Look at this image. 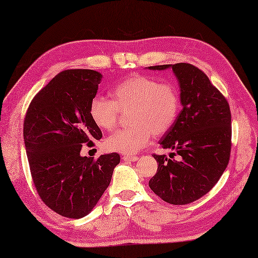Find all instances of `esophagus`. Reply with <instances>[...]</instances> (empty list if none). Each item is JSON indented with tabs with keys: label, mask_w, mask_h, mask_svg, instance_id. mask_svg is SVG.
<instances>
[{
	"label": "esophagus",
	"mask_w": 258,
	"mask_h": 258,
	"mask_svg": "<svg viewBox=\"0 0 258 258\" xmlns=\"http://www.w3.org/2000/svg\"><path fill=\"white\" fill-rule=\"evenodd\" d=\"M123 161L125 162H135L139 160L138 156H134V155H123Z\"/></svg>",
	"instance_id": "1"
}]
</instances>
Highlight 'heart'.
<instances>
[{"label": "heart", "instance_id": "obj_1", "mask_svg": "<svg viewBox=\"0 0 258 258\" xmlns=\"http://www.w3.org/2000/svg\"><path fill=\"white\" fill-rule=\"evenodd\" d=\"M112 100L95 96L90 105L93 122L112 132L117 127L120 113H127L130 127L118 131L105 142L107 150L135 154L150 143L152 136L166 134L176 122L180 108L177 87L160 83L145 75L130 76L112 91Z\"/></svg>", "mask_w": 258, "mask_h": 258}]
</instances>
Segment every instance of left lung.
I'll use <instances>...</instances> for the list:
<instances>
[{"label":"left lung","mask_w":258,"mask_h":258,"mask_svg":"<svg viewBox=\"0 0 258 258\" xmlns=\"http://www.w3.org/2000/svg\"><path fill=\"white\" fill-rule=\"evenodd\" d=\"M168 68L179 82L183 109L160 141L162 149L174 152L169 154L171 158L153 154L158 167L149 185L164 202L185 205L207 194L227 167L232 147V115L225 96L199 68L176 63L149 69ZM174 155L180 156L179 161L171 160Z\"/></svg>","instance_id":"1"}]
</instances>
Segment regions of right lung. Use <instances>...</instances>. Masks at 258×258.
Here are the masks:
<instances>
[{"label": "right lung", "mask_w": 258, "mask_h": 258, "mask_svg": "<svg viewBox=\"0 0 258 258\" xmlns=\"http://www.w3.org/2000/svg\"><path fill=\"white\" fill-rule=\"evenodd\" d=\"M102 74L71 69L55 75L33 97L23 136L33 183L44 204L61 216H86L111 183L117 153L97 160L81 156L83 144L101 140L90 105Z\"/></svg>", "instance_id": "add662e5"}]
</instances>
